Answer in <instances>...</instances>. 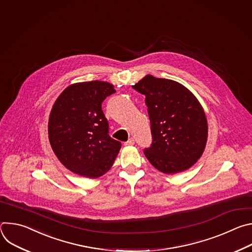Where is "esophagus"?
I'll list each match as a JSON object with an SVG mask.
<instances>
[{
  "label": "esophagus",
  "instance_id": "obj_1",
  "mask_svg": "<svg viewBox=\"0 0 252 252\" xmlns=\"http://www.w3.org/2000/svg\"><path fill=\"white\" fill-rule=\"evenodd\" d=\"M133 145H134V139L131 137L127 141L125 142V146H133Z\"/></svg>",
  "mask_w": 252,
  "mask_h": 252
}]
</instances>
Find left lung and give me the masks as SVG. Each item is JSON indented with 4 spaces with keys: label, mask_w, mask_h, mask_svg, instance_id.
<instances>
[{
    "label": "left lung",
    "mask_w": 252,
    "mask_h": 252,
    "mask_svg": "<svg viewBox=\"0 0 252 252\" xmlns=\"http://www.w3.org/2000/svg\"><path fill=\"white\" fill-rule=\"evenodd\" d=\"M132 88L146 95L153 142L143 151L149 161L166 174L191 167L202 156L207 120L198 99L185 86L152 75Z\"/></svg>",
    "instance_id": "obj_1"
}]
</instances>
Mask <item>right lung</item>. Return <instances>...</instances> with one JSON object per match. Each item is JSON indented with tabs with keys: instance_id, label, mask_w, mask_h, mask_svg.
I'll return each instance as SVG.
<instances>
[{
	"instance_id": "right-lung-1",
	"label": "right lung",
	"mask_w": 252,
	"mask_h": 252,
	"mask_svg": "<svg viewBox=\"0 0 252 252\" xmlns=\"http://www.w3.org/2000/svg\"><path fill=\"white\" fill-rule=\"evenodd\" d=\"M116 93L114 85L92 81L76 83L56 99L48 132L53 152L70 171L96 178L109 171L122 143L109 135L101 102Z\"/></svg>"
}]
</instances>
